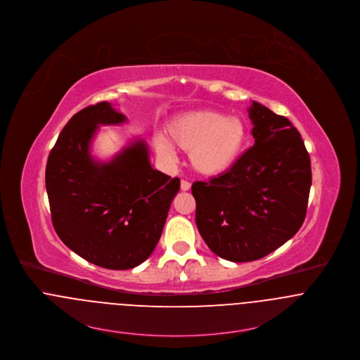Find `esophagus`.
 <instances>
[{
	"label": "esophagus",
	"mask_w": 360,
	"mask_h": 360,
	"mask_svg": "<svg viewBox=\"0 0 360 360\" xmlns=\"http://www.w3.org/2000/svg\"><path fill=\"white\" fill-rule=\"evenodd\" d=\"M180 188H181V191H188V190L191 188V183H188V181H186V180H181Z\"/></svg>",
	"instance_id": "34e87169"
}]
</instances>
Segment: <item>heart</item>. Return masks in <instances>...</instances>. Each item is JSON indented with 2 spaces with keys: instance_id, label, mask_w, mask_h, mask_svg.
I'll list each match as a JSON object with an SVG mask.
<instances>
[{
  "instance_id": "heart-1",
  "label": "heart",
  "mask_w": 360,
  "mask_h": 360,
  "mask_svg": "<svg viewBox=\"0 0 360 360\" xmlns=\"http://www.w3.org/2000/svg\"><path fill=\"white\" fill-rule=\"evenodd\" d=\"M165 131L170 143L190 153L193 167L203 176H219L229 170L246 141V127L239 117H224L210 110L177 115ZM155 147L162 154L170 153L164 139H155Z\"/></svg>"
}]
</instances>
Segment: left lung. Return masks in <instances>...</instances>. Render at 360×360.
Here are the masks:
<instances>
[{
  "instance_id": "8db88e82",
  "label": "left lung",
  "mask_w": 360,
  "mask_h": 360,
  "mask_svg": "<svg viewBox=\"0 0 360 360\" xmlns=\"http://www.w3.org/2000/svg\"><path fill=\"white\" fill-rule=\"evenodd\" d=\"M249 117L255 146L226 173L191 187L200 236L233 262L262 259L293 238L312 184L309 154L292 122L257 101Z\"/></svg>"
}]
</instances>
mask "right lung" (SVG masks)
Masks as SVG:
<instances>
[{"mask_svg":"<svg viewBox=\"0 0 360 360\" xmlns=\"http://www.w3.org/2000/svg\"><path fill=\"white\" fill-rule=\"evenodd\" d=\"M125 121L107 101L82 108L60 131L45 170L56 233L74 253L107 269H129L150 257L180 190V179L151 166L144 140L108 162L91 155L98 125Z\"/></svg>","mask_w":360,"mask_h":360,"instance_id":"1","label":"right lung"}]
</instances>
